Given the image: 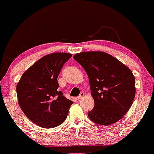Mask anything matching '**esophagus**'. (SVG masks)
<instances>
[{"label": "esophagus", "mask_w": 154, "mask_h": 154, "mask_svg": "<svg viewBox=\"0 0 154 154\" xmlns=\"http://www.w3.org/2000/svg\"><path fill=\"white\" fill-rule=\"evenodd\" d=\"M84 96H85V93H84V92H81L80 94H79V96L77 97V99H78V100L82 99V98H84Z\"/></svg>", "instance_id": "esophagus-1"}]
</instances>
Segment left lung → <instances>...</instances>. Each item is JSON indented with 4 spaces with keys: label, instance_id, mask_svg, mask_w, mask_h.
<instances>
[{
    "label": "left lung",
    "instance_id": "left-lung-1",
    "mask_svg": "<svg viewBox=\"0 0 154 154\" xmlns=\"http://www.w3.org/2000/svg\"><path fill=\"white\" fill-rule=\"evenodd\" d=\"M73 59L89 77L95 101L94 108L88 114L91 121L108 126L121 119L135 98V79L131 70L102 51L79 53Z\"/></svg>",
    "mask_w": 154,
    "mask_h": 154
}]
</instances>
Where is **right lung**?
I'll list each match as a JSON object with an SVG mask.
<instances>
[{"mask_svg":"<svg viewBox=\"0 0 154 154\" xmlns=\"http://www.w3.org/2000/svg\"><path fill=\"white\" fill-rule=\"evenodd\" d=\"M68 53H53L43 56L24 72L17 85L18 102L26 117L43 128L62 124L68 115L72 100L58 90L57 78Z\"/></svg>","mask_w":154,"mask_h":154,"instance_id":"1","label":"right lung"}]
</instances>
